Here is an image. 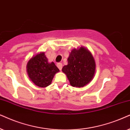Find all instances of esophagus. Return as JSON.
<instances>
[{
  "label": "esophagus",
  "mask_w": 130,
  "mask_h": 130,
  "mask_svg": "<svg viewBox=\"0 0 130 130\" xmlns=\"http://www.w3.org/2000/svg\"><path fill=\"white\" fill-rule=\"evenodd\" d=\"M57 67L60 70H61L62 68V64L61 63H57Z\"/></svg>",
  "instance_id": "1"
}]
</instances>
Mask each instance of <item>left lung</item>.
Here are the masks:
<instances>
[{
    "mask_svg": "<svg viewBox=\"0 0 130 130\" xmlns=\"http://www.w3.org/2000/svg\"><path fill=\"white\" fill-rule=\"evenodd\" d=\"M62 72L66 74L72 87H83L91 82L96 72V62L91 53L83 46L71 51L68 64L63 67Z\"/></svg>",
    "mask_w": 130,
    "mask_h": 130,
    "instance_id": "1",
    "label": "left lung"
}]
</instances>
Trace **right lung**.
Segmentation results:
<instances>
[{"instance_id":"1","label":"right lung","mask_w":130,"mask_h":130,"mask_svg":"<svg viewBox=\"0 0 130 130\" xmlns=\"http://www.w3.org/2000/svg\"><path fill=\"white\" fill-rule=\"evenodd\" d=\"M26 67L29 78L39 87L44 88L51 85L55 74L59 72L54 62H48L43 52L30 58Z\"/></svg>"}]
</instances>
